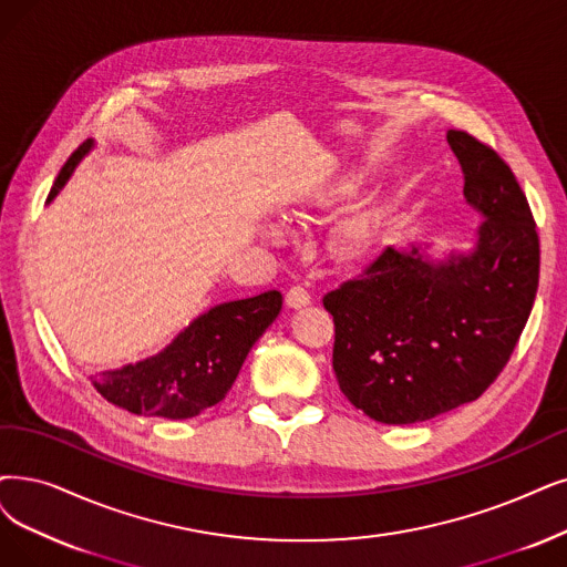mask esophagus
<instances>
[{"label":"esophagus","mask_w":567,"mask_h":567,"mask_svg":"<svg viewBox=\"0 0 567 567\" xmlns=\"http://www.w3.org/2000/svg\"><path fill=\"white\" fill-rule=\"evenodd\" d=\"M286 305H288V309L309 307V305H311V296H309V292H307L305 288L296 286V288H290V290L286 292Z\"/></svg>","instance_id":"obj_1"}]
</instances>
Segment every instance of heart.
<instances>
[{"instance_id": "1", "label": "heart", "mask_w": 567, "mask_h": 567, "mask_svg": "<svg viewBox=\"0 0 567 567\" xmlns=\"http://www.w3.org/2000/svg\"><path fill=\"white\" fill-rule=\"evenodd\" d=\"M351 190V181L339 176L334 181H328V184L319 186L316 190H311L307 197H305V205L307 207H330L332 202H337L339 197H344L347 193ZM284 225L281 223H267L265 225V235H269L271 239H281L284 237ZM374 239V228H372V220L370 218H355L351 220L347 228L339 233V239H337V246L339 251H342L344 256L349 258H358L362 256L370 248Z\"/></svg>"}]
</instances>
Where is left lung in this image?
Returning a JSON list of instances; mask_svg holds the SVG:
<instances>
[{"label": "left lung", "instance_id": "obj_1", "mask_svg": "<svg viewBox=\"0 0 567 567\" xmlns=\"http://www.w3.org/2000/svg\"><path fill=\"white\" fill-rule=\"evenodd\" d=\"M446 142L482 216L470 248L386 246L362 275L323 298L334 321L332 370L358 410L389 425L435 419L477 400L526 328L539 239L528 199L493 148L467 132Z\"/></svg>", "mask_w": 567, "mask_h": 567}]
</instances>
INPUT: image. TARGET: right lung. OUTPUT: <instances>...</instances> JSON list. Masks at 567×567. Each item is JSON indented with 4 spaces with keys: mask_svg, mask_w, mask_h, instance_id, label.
I'll use <instances>...</instances> for the list:
<instances>
[{
    "mask_svg": "<svg viewBox=\"0 0 567 567\" xmlns=\"http://www.w3.org/2000/svg\"><path fill=\"white\" fill-rule=\"evenodd\" d=\"M93 148L95 140H87L72 153L55 178L49 205ZM281 302L279 290H267L256 298L216 305L193 319L161 353L104 370L90 381L104 400L132 414L193 419L233 389L248 351L275 323Z\"/></svg>",
    "mask_w": 567,
    "mask_h": 567,
    "instance_id": "right-lung-1",
    "label": "right lung"
}]
</instances>
